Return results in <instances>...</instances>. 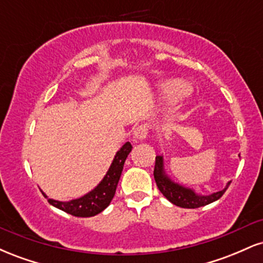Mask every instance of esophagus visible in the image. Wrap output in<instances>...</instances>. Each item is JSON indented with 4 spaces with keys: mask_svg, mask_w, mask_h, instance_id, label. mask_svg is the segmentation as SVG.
<instances>
[{
    "mask_svg": "<svg viewBox=\"0 0 263 263\" xmlns=\"http://www.w3.org/2000/svg\"><path fill=\"white\" fill-rule=\"evenodd\" d=\"M147 136H148V127L146 125L138 126L134 131V137L136 140H144Z\"/></svg>",
    "mask_w": 263,
    "mask_h": 263,
    "instance_id": "1",
    "label": "esophagus"
}]
</instances>
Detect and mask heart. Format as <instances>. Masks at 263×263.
<instances>
[{
	"mask_svg": "<svg viewBox=\"0 0 263 263\" xmlns=\"http://www.w3.org/2000/svg\"><path fill=\"white\" fill-rule=\"evenodd\" d=\"M159 95L164 101H172L180 98L188 91L189 86L182 79H170L158 84Z\"/></svg>",
	"mask_w": 263,
	"mask_h": 263,
	"instance_id": "heart-1",
	"label": "heart"
}]
</instances>
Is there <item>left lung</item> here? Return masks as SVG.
<instances>
[{"label":"left lung","mask_w":263,"mask_h":263,"mask_svg":"<svg viewBox=\"0 0 263 263\" xmlns=\"http://www.w3.org/2000/svg\"><path fill=\"white\" fill-rule=\"evenodd\" d=\"M153 176H155V180L159 192H161L172 204L177 205V206L184 208V209H195V208L205 206V205L213 203V201H216L218 199L222 197V194L226 192V189L229 188V185H230L231 183L228 182L224 189L220 190V192L213 193V194H198V193H195L193 189L186 188V186L180 185L179 183L173 182V180L167 176V173H165L164 171V159H163V156L156 157V165Z\"/></svg>","instance_id":"8db88e82"}]
</instances>
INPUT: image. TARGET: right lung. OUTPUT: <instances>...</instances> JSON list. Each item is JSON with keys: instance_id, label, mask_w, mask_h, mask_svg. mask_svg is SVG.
<instances>
[{"instance_id": "add662e5", "label": "right lung", "mask_w": 263, "mask_h": 263, "mask_svg": "<svg viewBox=\"0 0 263 263\" xmlns=\"http://www.w3.org/2000/svg\"><path fill=\"white\" fill-rule=\"evenodd\" d=\"M131 149V143L126 142L116 152L114 161L101 182L83 197L69 201H59L48 198L43 190H41L42 194L44 195V198L48 199V203L50 205L70 214V215L78 216V218H89V216L98 215L102 210L106 209L112 200L117 188V183L121 177L123 164H125L126 158H127Z\"/></svg>"}]
</instances>
